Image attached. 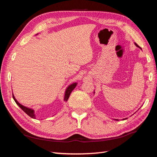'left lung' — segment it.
Listing matches in <instances>:
<instances>
[{"mask_svg":"<svg viewBox=\"0 0 157 157\" xmlns=\"http://www.w3.org/2000/svg\"><path fill=\"white\" fill-rule=\"evenodd\" d=\"M135 44H136V45L137 47H139V46L137 45V44L136 43H135ZM140 48L141 49V48ZM141 50H142V49H141ZM126 119H127V118H124V119H123V120H126ZM114 120H116V121H118V119H114Z\"/></svg>","mask_w":157,"mask_h":157,"instance_id":"left-lung-1","label":"left lung"}]
</instances>
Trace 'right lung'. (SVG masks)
I'll use <instances>...</instances> for the list:
<instances>
[{
  "label": "right lung",
  "instance_id": "add662e5",
  "mask_svg": "<svg viewBox=\"0 0 157 157\" xmlns=\"http://www.w3.org/2000/svg\"><path fill=\"white\" fill-rule=\"evenodd\" d=\"M76 86H77V83H72V84H71V85H70V86L66 88V91H65V95H64V101H68V98H69V97H70V95L71 94V91H72L74 89V88L76 87ZM12 96H13V98H14V101L16 102V103L18 105L20 108L23 110V111H24L25 113L28 114V116H29L31 118H34V119H35V112H34V110L32 109H30V108H28V107H26V106H24V105H21L20 103H19L18 102H17V101L16 99V98H15V97L14 96V95H13L12 94Z\"/></svg>",
  "mask_w": 157,
  "mask_h": 157
}]
</instances>
